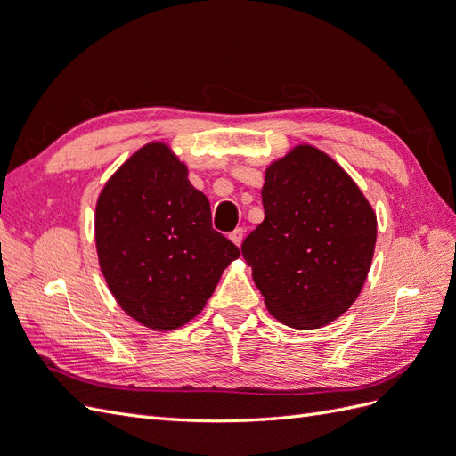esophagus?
Instances as JSON below:
<instances>
[{
  "label": "esophagus",
  "mask_w": 456,
  "mask_h": 456,
  "mask_svg": "<svg viewBox=\"0 0 456 456\" xmlns=\"http://www.w3.org/2000/svg\"><path fill=\"white\" fill-rule=\"evenodd\" d=\"M230 241L233 243V245H241V241H243V228H236V230H233L232 233H230Z\"/></svg>",
  "instance_id": "34e87169"
}]
</instances>
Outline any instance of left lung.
Masks as SVG:
<instances>
[{
  "mask_svg": "<svg viewBox=\"0 0 456 456\" xmlns=\"http://www.w3.org/2000/svg\"><path fill=\"white\" fill-rule=\"evenodd\" d=\"M265 220L243 258L275 320L295 329L335 322L360 297L377 243V213L340 165L312 144L273 159L262 186Z\"/></svg>",
  "mask_w": 456,
  "mask_h": 456,
  "instance_id": "1",
  "label": "left lung"
}]
</instances>
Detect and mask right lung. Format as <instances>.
<instances>
[{
	"instance_id": "1",
	"label": "right lung",
	"mask_w": 456,
	"mask_h": 456,
	"mask_svg": "<svg viewBox=\"0 0 456 456\" xmlns=\"http://www.w3.org/2000/svg\"><path fill=\"white\" fill-rule=\"evenodd\" d=\"M94 243L110 293L131 320L175 330L205 308L240 249L211 226V205L167 142L123 161L94 205Z\"/></svg>"
}]
</instances>
